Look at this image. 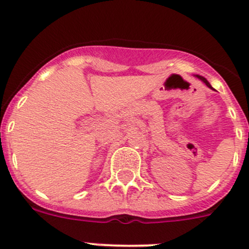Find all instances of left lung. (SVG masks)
<instances>
[{"label":"left lung","mask_w":249,"mask_h":249,"mask_svg":"<svg viewBox=\"0 0 249 249\" xmlns=\"http://www.w3.org/2000/svg\"><path fill=\"white\" fill-rule=\"evenodd\" d=\"M196 77H197V78H199V79H201V80H202V82H203V83H205V84H206V85H207V87H208V88H211V89H213V88H212V87H211V84H210V83H208V82H207V79H206V78H203V77H201V76H196Z\"/></svg>","instance_id":"left-lung-1"}]
</instances>
